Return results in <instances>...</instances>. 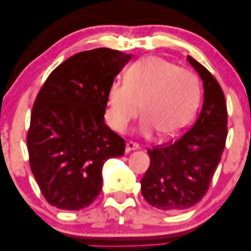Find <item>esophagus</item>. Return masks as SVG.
Segmentation results:
<instances>
[{
  "instance_id": "obj_1",
  "label": "esophagus",
  "mask_w": 251,
  "mask_h": 251,
  "mask_svg": "<svg viewBox=\"0 0 251 251\" xmlns=\"http://www.w3.org/2000/svg\"><path fill=\"white\" fill-rule=\"evenodd\" d=\"M139 148H140V146H139V144H138V143L128 142L127 144H126V153L133 151V150H138Z\"/></svg>"
}]
</instances>
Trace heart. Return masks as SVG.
I'll use <instances>...</instances> for the list:
<instances>
[{
	"mask_svg": "<svg viewBox=\"0 0 251 251\" xmlns=\"http://www.w3.org/2000/svg\"><path fill=\"white\" fill-rule=\"evenodd\" d=\"M200 97L194 72L162 57H144L128 68L125 82L111 85L106 120L113 129L125 132L142 105L143 133L159 129L164 137H177L191 124Z\"/></svg>",
	"mask_w": 251,
	"mask_h": 251,
	"instance_id": "heart-1",
	"label": "heart"
}]
</instances>
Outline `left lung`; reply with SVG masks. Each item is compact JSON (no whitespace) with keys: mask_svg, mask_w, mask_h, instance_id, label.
<instances>
[{"mask_svg":"<svg viewBox=\"0 0 251 251\" xmlns=\"http://www.w3.org/2000/svg\"><path fill=\"white\" fill-rule=\"evenodd\" d=\"M204 86V102L197 120L175 142L149 149L150 166L142 195L150 205L175 212L196 205L208 192L227 135L226 102L210 72L188 56Z\"/></svg>","mask_w":251,"mask_h":251,"instance_id":"8db88e82","label":"left lung"}]
</instances>
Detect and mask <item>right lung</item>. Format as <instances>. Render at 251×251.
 I'll list each match as a JSON object with an SVG mask.
<instances>
[{"label":"right lung","instance_id":"obj_1","mask_svg":"<svg viewBox=\"0 0 251 251\" xmlns=\"http://www.w3.org/2000/svg\"><path fill=\"white\" fill-rule=\"evenodd\" d=\"M131 55L96 48L71 56L37 93L27 133L29 165L50 205L80 210L101 192L102 166L125 140L103 122L107 93Z\"/></svg>","mask_w":251,"mask_h":251}]
</instances>
